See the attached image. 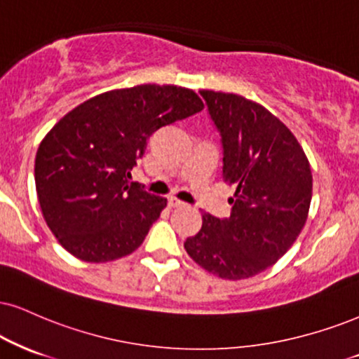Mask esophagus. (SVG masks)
I'll use <instances>...</instances> for the list:
<instances>
[{
	"label": "esophagus",
	"mask_w": 359,
	"mask_h": 359,
	"mask_svg": "<svg viewBox=\"0 0 359 359\" xmlns=\"http://www.w3.org/2000/svg\"><path fill=\"white\" fill-rule=\"evenodd\" d=\"M168 203H170L171 208H181V206L187 205V203H183L181 200H178V198H175V196H171L170 200H168Z\"/></svg>",
	"instance_id": "1"
}]
</instances>
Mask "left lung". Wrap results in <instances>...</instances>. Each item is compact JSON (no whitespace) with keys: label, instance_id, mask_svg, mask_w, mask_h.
Returning <instances> with one entry per match:
<instances>
[{"label":"left lung","instance_id":"obj_1","mask_svg":"<svg viewBox=\"0 0 359 359\" xmlns=\"http://www.w3.org/2000/svg\"><path fill=\"white\" fill-rule=\"evenodd\" d=\"M223 146V180L234 184L229 218L203 213L184 250L223 280L273 266L306 223L313 176L293 133L264 106L240 95L200 91Z\"/></svg>","mask_w":359,"mask_h":359}]
</instances>
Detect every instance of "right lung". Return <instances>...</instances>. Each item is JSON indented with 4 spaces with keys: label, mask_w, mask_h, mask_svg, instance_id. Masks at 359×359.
I'll return each mask as SVG.
<instances>
[{
    "label": "right lung",
    "mask_w": 359,
    "mask_h": 359,
    "mask_svg": "<svg viewBox=\"0 0 359 359\" xmlns=\"http://www.w3.org/2000/svg\"><path fill=\"white\" fill-rule=\"evenodd\" d=\"M201 109L188 88L140 85L101 93L51 128L34 181L44 221L66 251L106 263L138 250L166 198L130 183L133 166L154 131Z\"/></svg>",
    "instance_id": "1"
}]
</instances>
